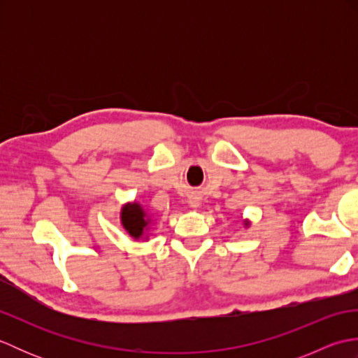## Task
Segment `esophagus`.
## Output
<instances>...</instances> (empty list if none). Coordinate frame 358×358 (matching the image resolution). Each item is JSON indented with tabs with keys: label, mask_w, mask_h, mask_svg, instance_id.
<instances>
[{
	"label": "esophagus",
	"mask_w": 358,
	"mask_h": 358,
	"mask_svg": "<svg viewBox=\"0 0 358 358\" xmlns=\"http://www.w3.org/2000/svg\"><path fill=\"white\" fill-rule=\"evenodd\" d=\"M189 206H191V208H199L200 206V199H199V196H192V199H189Z\"/></svg>",
	"instance_id": "1"
}]
</instances>
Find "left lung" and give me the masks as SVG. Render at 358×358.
Returning a JSON list of instances; mask_svg holds the SVG:
<instances>
[{
  "label": "left lung",
  "instance_id": "left-lung-1",
  "mask_svg": "<svg viewBox=\"0 0 358 358\" xmlns=\"http://www.w3.org/2000/svg\"><path fill=\"white\" fill-rule=\"evenodd\" d=\"M243 224H245V227H249V226H250V222L246 218V220H243Z\"/></svg>",
  "mask_w": 358,
  "mask_h": 358
}]
</instances>
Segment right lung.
Instances as JSON below:
<instances>
[{
	"label": "right lung",
	"mask_w": 358,
	"mask_h": 358,
	"mask_svg": "<svg viewBox=\"0 0 358 358\" xmlns=\"http://www.w3.org/2000/svg\"><path fill=\"white\" fill-rule=\"evenodd\" d=\"M120 223L134 240H149L150 229L154 227V218L138 201H129L121 206Z\"/></svg>",
	"instance_id": "1"
}]
</instances>
